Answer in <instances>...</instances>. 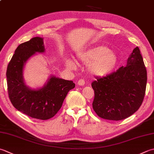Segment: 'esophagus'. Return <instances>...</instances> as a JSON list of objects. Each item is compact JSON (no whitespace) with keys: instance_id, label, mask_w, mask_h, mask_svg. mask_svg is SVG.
<instances>
[{"instance_id":"esophagus-1","label":"esophagus","mask_w":154,"mask_h":154,"mask_svg":"<svg viewBox=\"0 0 154 154\" xmlns=\"http://www.w3.org/2000/svg\"><path fill=\"white\" fill-rule=\"evenodd\" d=\"M77 84H78V85H80V86L84 85H85V79H79V81H77Z\"/></svg>"}]
</instances>
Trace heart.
<instances>
[{"instance_id": "obj_1", "label": "heart", "mask_w": 154, "mask_h": 154, "mask_svg": "<svg viewBox=\"0 0 154 154\" xmlns=\"http://www.w3.org/2000/svg\"><path fill=\"white\" fill-rule=\"evenodd\" d=\"M81 60L85 64L89 65V70L96 75H104L115 68L117 63L116 53L105 46H99L87 51L81 56ZM67 67L75 69L76 65L73 59L67 58L65 60Z\"/></svg>"}]
</instances>
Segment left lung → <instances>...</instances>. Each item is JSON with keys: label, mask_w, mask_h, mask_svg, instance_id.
Returning a JSON list of instances; mask_svg holds the SVG:
<instances>
[{"label": "left lung", "mask_w": 154, "mask_h": 154, "mask_svg": "<svg viewBox=\"0 0 154 154\" xmlns=\"http://www.w3.org/2000/svg\"><path fill=\"white\" fill-rule=\"evenodd\" d=\"M146 84V68L137 47L129 56L126 67L97 77L93 81V109L103 119L118 121L128 118L142 104Z\"/></svg>", "instance_id": "1"}]
</instances>
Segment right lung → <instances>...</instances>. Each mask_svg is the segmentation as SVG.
<instances>
[{"mask_svg": "<svg viewBox=\"0 0 154 154\" xmlns=\"http://www.w3.org/2000/svg\"><path fill=\"white\" fill-rule=\"evenodd\" d=\"M45 51L43 40L34 37L20 44L14 51L7 70L8 97L13 106L32 118L46 120L61 109L68 92L73 89V81L52 77L47 85L38 90L27 87L23 81V69L26 60L36 52Z\"/></svg>", "mask_w": 154, "mask_h": 154, "instance_id": "add662e5", "label": "right lung"}]
</instances>
